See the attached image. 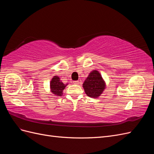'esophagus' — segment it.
Instances as JSON below:
<instances>
[{
  "label": "esophagus",
  "instance_id": "esophagus-1",
  "mask_svg": "<svg viewBox=\"0 0 154 154\" xmlns=\"http://www.w3.org/2000/svg\"><path fill=\"white\" fill-rule=\"evenodd\" d=\"M73 83H74V84H79V83H80L79 81H74V82H73Z\"/></svg>",
  "mask_w": 154,
  "mask_h": 154
}]
</instances>
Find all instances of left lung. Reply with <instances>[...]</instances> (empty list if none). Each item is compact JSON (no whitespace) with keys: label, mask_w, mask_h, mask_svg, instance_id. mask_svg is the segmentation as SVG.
<instances>
[{"label":"left lung","mask_w":154,"mask_h":154,"mask_svg":"<svg viewBox=\"0 0 154 154\" xmlns=\"http://www.w3.org/2000/svg\"><path fill=\"white\" fill-rule=\"evenodd\" d=\"M86 94L91 97L96 98L100 96L105 88V82L100 73L94 70L89 74L83 83Z\"/></svg>","instance_id":"8db88e82"}]
</instances>
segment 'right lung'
Masks as SVG:
<instances>
[{
	"instance_id": "right-lung-1",
	"label": "right lung",
	"mask_w": 154,
	"mask_h": 154,
	"mask_svg": "<svg viewBox=\"0 0 154 154\" xmlns=\"http://www.w3.org/2000/svg\"><path fill=\"white\" fill-rule=\"evenodd\" d=\"M68 84H64L61 82L58 76H54L50 82L51 91L57 96H61L63 94V91Z\"/></svg>"
}]
</instances>
